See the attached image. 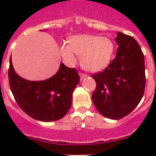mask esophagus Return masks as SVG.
Segmentation results:
<instances>
[{
    "label": "esophagus",
    "mask_w": 156,
    "mask_h": 156,
    "mask_svg": "<svg viewBox=\"0 0 156 156\" xmlns=\"http://www.w3.org/2000/svg\"><path fill=\"white\" fill-rule=\"evenodd\" d=\"M79 76H80V78L81 79H83L84 78H86L87 77V74L86 73H79Z\"/></svg>",
    "instance_id": "34e87169"
}]
</instances>
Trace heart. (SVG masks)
Returning a JSON list of instances; mask_svg holds the SVG:
<instances>
[{
    "instance_id": "obj_1",
    "label": "heart",
    "mask_w": 156,
    "mask_h": 156,
    "mask_svg": "<svg viewBox=\"0 0 156 156\" xmlns=\"http://www.w3.org/2000/svg\"><path fill=\"white\" fill-rule=\"evenodd\" d=\"M114 44L109 38L98 35H79L72 38L69 44L61 47V54L67 63L76 62V55L81 56V64L90 72L101 70L109 63L113 54Z\"/></svg>"
}]
</instances>
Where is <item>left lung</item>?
Masks as SVG:
<instances>
[{
    "instance_id": "1",
    "label": "left lung",
    "mask_w": 156,
    "mask_h": 156,
    "mask_svg": "<svg viewBox=\"0 0 156 156\" xmlns=\"http://www.w3.org/2000/svg\"><path fill=\"white\" fill-rule=\"evenodd\" d=\"M115 41L118 45L115 59L92 75L96 82L92 100L101 115L119 120L130 113L143 98L145 64L140 46L132 36L118 32Z\"/></svg>"
}]
</instances>
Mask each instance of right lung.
I'll return each instance as SVG.
<instances>
[{
  "instance_id": "add662e5",
  "label": "right lung",
  "mask_w": 156,
  "mask_h": 156,
  "mask_svg": "<svg viewBox=\"0 0 156 156\" xmlns=\"http://www.w3.org/2000/svg\"><path fill=\"white\" fill-rule=\"evenodd\" d=\"M9 82L16 102L33 119L53 121L66 116L80 78L75 69L61 63L55 75L44 81H29L18 75L9 61Z\"/></svg>"
}]
</instances>
